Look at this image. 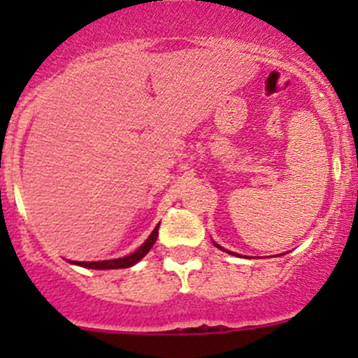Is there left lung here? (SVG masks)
I'll use <instances>...</instances> for the list:
<instances>
[{"mask_svg":"<svg viewBox=\"0 0 358 358\" xmlns=\"http://www.w3.org/2000/svg\"><path fill=\"white\" fill-rule=\"evenodd\" d=\"M215 246H216V248H220L218 244H216V243H215ZM220 249H223V248H220ZM223 251H227V249H223ZM229 252H230V251H229Z\"/></svg>","mask_w":358,"mask_h":358,"instance_id":"obj_1","label":"left lung"}]
</instances>
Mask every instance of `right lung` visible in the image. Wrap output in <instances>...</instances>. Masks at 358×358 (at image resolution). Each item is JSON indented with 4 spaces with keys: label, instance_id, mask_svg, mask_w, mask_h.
I'll use <instances>...</instances> for the list:
<instances>
[{
    "label": "right lung",
    "instance_id": "obj_1",
    "mask_svg": "<svg viewBox=\"0 0 358 358\" xmlns=\"http://www.w3.org/2000/svg\"><path fill=\"white\" fill-rule=\"evenodd\" d=\"M157 230H159V223L156 225V229L152 230L149 237H147L145 243L142 244L135 252L131 255L124 256V258H115V259H103V262H72L74 265L85 266V268H95V270H110V268H128V266H133L135 263H138L147 252L150 251V248L154 246V243L157 241Z\"/></svg>",
    "mask_w": 358,
    "mask_h": 358
}]
</instances>
